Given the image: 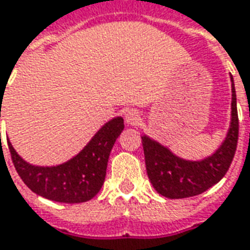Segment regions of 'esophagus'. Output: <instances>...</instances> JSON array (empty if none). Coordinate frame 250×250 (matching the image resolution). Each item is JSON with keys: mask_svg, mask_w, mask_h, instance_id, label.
I'll use <instances>...</instances> for the list:
<instances>
[{"mask_svg": "<svg viewBox=\"0 0 250 250\" xmlns=\"http://www.w3.org/2000/svg\"><path fill=\"white\" fill-rule=\"evenodd\" d=\"M125 120L128 125H138L141 123V115L137 109H128L125 113Z\"/></svg>", "mask_w": 250, "mask_h": 250, "instance_id": "34e87169", "label": "esophagus"}]
</instances>
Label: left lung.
<instances>
[{
  "label": "left lung",
  "mask_w": 250,
  "mask_h": 250,
  "mask_svg": "<svg viewBox=\"0 0 250 250\" xmlns=\"http://www.w3.org/2000/svg\"><path fill=\"white\" fill-rule=\"evenodd\" d=\"M231 80V119L222 145L208 157L198 161L184 160L169 147L142 135L143 153L150 183L160 195L169 199L196 196L219 183L230 167L238 142L237 96Z\"/></svg>",
  "instance_id": "8db88e82"
}]
</instances>
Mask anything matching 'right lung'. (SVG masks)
Instances as JSON below:
<instances>
[{
  "label": "right lung",
  "instance_id": "add662e5",
  "mask_svg": "<svg viewBox=\"0 0 250 250\" xmlns=\"http://www.w3.org/2000/svg\"><path fill=\"white\" fill-rule=\"evenodd\" d=\"M123 128V118H113L96 132L78 154L54 167L32 165L17 154L9 139L8 146L17 173L31 191L52 202L83 203L96 196L104 184L108 158Z\"/></svg>",
  "mask_w": 250,
  "mask_h": 250
}]
</instances>
